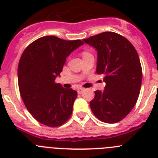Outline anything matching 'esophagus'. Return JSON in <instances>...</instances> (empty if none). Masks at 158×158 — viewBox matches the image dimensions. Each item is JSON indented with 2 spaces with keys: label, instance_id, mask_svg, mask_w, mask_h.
I'll return each mask as SVG.
<instances>
[{
  "label": "esophagus",
  "instance_id": "34e87169",
  "mask_svg": "<svg viewBox=\"0 0 158 158\" xmlns=\"http://www.w3.org/2000/svg\"><path fill=\"white\" fill-rule=\"evenodd\" d=\"M84 90H85V89H81V88H80V89H77V93H79V94H81V93H83Z\"/></svg>",
  "mask_w": 158,
  "mask_h": 158
}]
</instances>
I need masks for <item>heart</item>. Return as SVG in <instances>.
Masks as SVG:
<instances>
[{
  "instance_id": "heart-1",
  "label": "heart",
  "mask_w": 158,
  "mask_h": 158,
  "mask_svg": "<svg viewBox=\"0 0 158 158\" xmlns=\"http://www.w3.org/2000/svg\"><path fill=\"white\" fill-rule=\"evenodd\" d=\"M87 54V52H84L83 53V55H84V54Z\"/></svg>"
}]
</instances>
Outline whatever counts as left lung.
Segmentation results:
<instances>
[{"label": "left lung", "instance_id": "left-lung-1", "mask_svg": "<svg viewBox=\"0 0 158 158\" xmlns=\"http://www.w3.org/2000/svg\"><path fill=\"white\" fill-rule=\"evenodd\" d=\"M97 51L96 73L104 74L106 85L90 101L95 116L107 123L121 121L136 104L142 85L139 54L125 37L106 31L83 40Z\"/></svg>", "mask_w": 158, "mask_h": 158}]
</instances>
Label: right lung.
Here are the masks:
<instances>
[{"label": "right lung", "instance_id": "right-lung-1", "mask_svg": "<svg viewBox=\"0 0 158 158\" xmlns=\"http://www.w3.org/2000/svg\"><path fill=\"white\" fill-rule=\"evenodd\" d=\"M81 40H64L56 36L40 38L25 49L18 65L20 96L31 115L43 125L56 127L73 112L77 93L55 82L66 58L83 45Z\"/></svg>", "mask_w": 158, "mask_h": 158}]
</instances>
